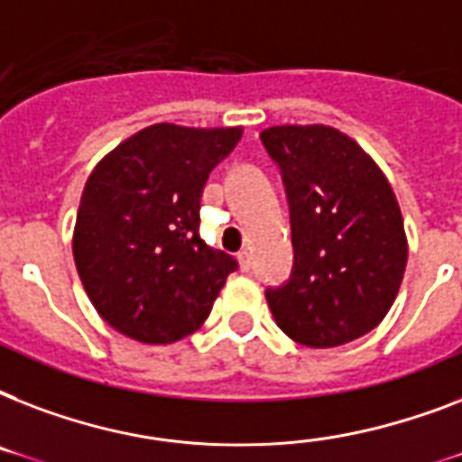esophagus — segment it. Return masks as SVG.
<instances>
[{"label":"esophagus","instance_id":"obj_1","mask_svg":"<svg viewBox=\"0 0 462 462\" xmlns=\"http://www.w3.org/2000/svg\"><path fill=\"white\" fill-rule=\"evenodd\" d=\"M237 259H239V268H242V271H249V268H252V254L246 252V249H242V252L237 254Z\"/></svg>","mask_w":462,"mask_h":462}]
</instances>
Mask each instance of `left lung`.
I'll use <instances>...</instances> for the list:
<instances>
[{
    "mask_svg": "<svg viewBox=\"0 0 462 462\" xmlns=\"http://www.w3.org/2000/svg\"><path fill=\"white\" fill-rule=\"evenodd\" d=\"M288 196L292 273L266 288L278 328L307 347H336L376 328L408 263L393 189L352 139L323 125L261 134Z\"/></svg>",
    "mask_w": 462,
    "mask_h": 462,
    "instance_id": "obj_1",
    "label": "left lung"
}]
</instances>
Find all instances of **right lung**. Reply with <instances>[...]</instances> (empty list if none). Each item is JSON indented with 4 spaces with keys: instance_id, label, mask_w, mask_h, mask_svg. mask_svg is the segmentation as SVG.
Returning a JSON list of instances; mask_svg holds the SVG:
<instances>
[{
    "instance_id": "1",
    "label": "right lung",
    "mask_w": 462,
    "mask_h": 462,
    "mask_svg": "<svg viewBox=\"0 0 462 462\" xmlns=\"http://www.w3.org/2000/svg\"><path fill=\"white\" fill-rule=\"evenodd\" d=\"M242 129L153 125L117 146L86 181L74 232L76 271L97 314L141 343L181 340L208 319L230 254L196 225L208 174Z\"/></svg>"
}]
</instances>
